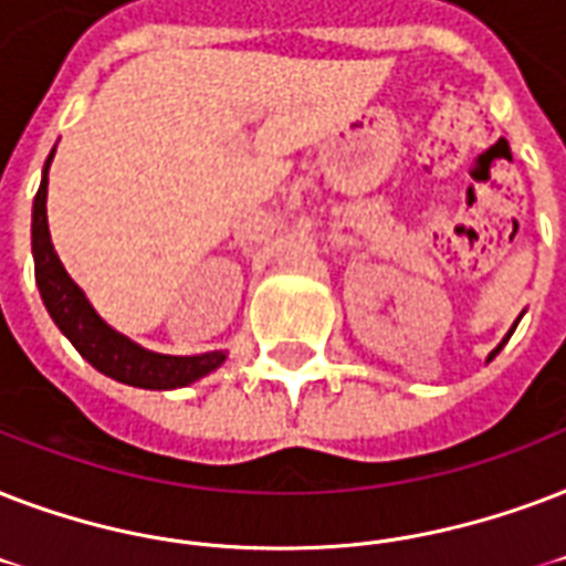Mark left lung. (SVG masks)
<instances>
[{
    "mask_svg": "<svg viewBox=\"0 0 566 566\" xmlns=\"http://www.w3.org/2000/svg\"><path fill=\"white\" fill-rule=\"evenodd\" d=\"M514 327H516V324H514ZM514 327H511V333H514ZM511 333H507V336H505V339H502V345H505V343H507V339H511ZM502 345H499V348H496V352H493V354H490V360H493V357H496V354H499V352H502Z\"/></svg>",
    "mask_w": 566,
    "mask_h": 566,
    "instance_id": "left-lung-1",
    "label": "left lung"
}]
</instances>
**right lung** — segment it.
<instances>
[{"mask_svg":"<svg viewBox=\"0 0 566 566\" xmlns=\"http://www.w3.org/2000/svg\"><path fill=\"white\" fill-rule=\"evenodd\" d=\"M55 150L46 159L41 188L34 197L32 212V251H34V277L41 286V297L50 310L52 322L59 324L61 333L76 352L85 357L94 369H99L108 378L129 384L142 389H177L191 380L203 378L223 363L221 352L197 354V357H168V354H153L142 345L126 339L124 333L112 331L108 324L94 313L87 304L85 292L70 280V274L61 265L59 253L50 242V223H46V182H50V161Z\"/></svg>","mask_w":566,"mask_h":566,"instance_id":"obj_1","label":"right lung"}]
</instances>
